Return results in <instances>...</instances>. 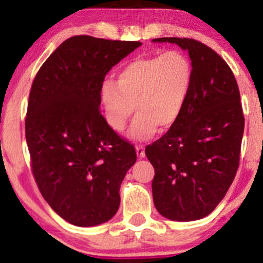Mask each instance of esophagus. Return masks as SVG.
Here are the masks:
<instances>
[{"mask_svg": "<svg viewBox=\"0 0 263 263\" xmlns=\"http://www.w3.org/2000/svg\"><path fill=\"white\" fill-rule=\"evenodd\" d=\"M136 153H137L138 158H143V157L146 156V153H144V147L142 146V144L136 147Z\"/></svg>", "mask_w": 263, "mask_h": 263, "instance_id": "esophagus-1", "label": "esophagus"}]
</instances>
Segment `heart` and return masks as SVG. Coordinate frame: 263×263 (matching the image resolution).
I'll list each match as a JSON object with an SVG mask.
<instances>
[{
  "mask_svg": "<svg viewBox=\"0 0 263 263\" xmlns=\"http://www.w3.org/2000/svg\"><path fill=\"white\" fill-rule=\"evenodd\" d=\"M193 84V65L179 50L137 58L120 70L116 81L102 84L100 99L105 119L114 131H122L135 106L138 114L128 136L147 140L158 126L170 128L178 121Z\"/></svg>",
  "mask_w": 263,
  "mask_h": 263,
  "instance_id": "1",
  "label": "heart"
}]
</instances>
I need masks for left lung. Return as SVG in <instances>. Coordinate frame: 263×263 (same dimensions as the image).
Returning a JSON list of instances; mask_svg holds the SVG:
<instances>
[{
	"label": "left lung",
	"mask_w": 263,
	"mask_h": 263,
	"mask_svg": "<svg viewBox=\"0 0 263 263\" xmlns=\"http://www.w3.org/2000/svg\"><path fill=\"white\" fill-rule=\"evenodd\" d=\"M188 50L193 84L182 115L146 147L155 168L156 209L176 221L203 219L230 188L240 163L245 117L230 66L215 50L192 38H156Z\"/></svg>",
	"instance_id": "1"
}]
</instances>
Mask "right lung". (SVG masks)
<instances>
[{"instance_id":"right-lung-1","label":"right lung","mask_w":263,"mask_h":263,"mask_svg":"<svg viewBox=\"0 0 263 263\" xmlns=\"http://www.w3.org/2000/svg\"><path fill=\"white\" fill-rule=\"evenodd\" d=\"M141 44L74 35L33 80L25 122L32 173L45 201L75 226L112 218L120 185L137 159L134 144L99 107L105 75Z\"/></svg>"}]
</instances>
